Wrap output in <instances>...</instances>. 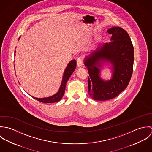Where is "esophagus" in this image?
<instances>
[{"label": "esophagus", "instance_id": "obj_1", "mask_svg": "<svg viewBox=\"0 0 152 152\" xmlns=\"http://www.w3.org/2000/svg\"><path fill=\"white\" fill-rule=\"evenodd\" d=\"M77 64L78 66H81L83 65V58L81 57H78L77 58Z\"/></svg>", "mask_w": 152, "mask_h": 152}]
</instances>
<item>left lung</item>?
I'll use <instances>...</instances> for the list:
<instances>
[{"mask_svg": "<svg viewBox=\"0 0 152 152\" xmlns=\"http://www.w3.org/2000/svg\"><path fill=\"white\" fill-rule=\"evenodd\" d=\"M107 32L112 34L111 42L98 48L84 63L89 75L88 92L96 101L109 100L118 96L128 87L133 73V46L128 33L120 27H112ZM102 60L113 64L114 73L108 82H104L99 76V61Z\"/></svg>", "mask_w": 152, "mask_h": 152, "instance_id": "1", "label": "left lung"}]
</instances>
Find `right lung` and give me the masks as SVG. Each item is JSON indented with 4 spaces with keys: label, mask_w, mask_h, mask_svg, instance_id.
<instances>
[{
    "label": "right lung",
    "mask_w": 152,
    "mask_h": 152,
    "mask_svg": "<svg viewBox=\"0 0 152 152\" xmlns=\"http://www.w3.org/2000/svg\"><path fill=\"white\" fill-rule=\"evenodd\" d=\"M76 65H77V63L75 60H73L69 62V63L68 64L66 69H65L64 75H63V78L62 81V83L61 85V87L60 88L59 91L57 94L55 95L48 97V98H36L34 97H33L35 99L43 102V103H54L59 101L63 97V96L65 92V85L68 80L69 78L71 75V74L73 73L74 70L76 68Z\"/></svg>",
    "instance_id": "add662e5"
}]
</instances>
